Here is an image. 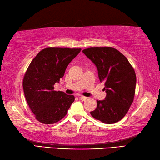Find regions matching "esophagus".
Listing matches in <instances>:
<instances>
[{
  "label": "esophagus",
  "instance_id": "34e87169",
  "mask_svg": "<svg viewBox=\"0 0 160 160\" xmlns=\"http://www.w3.org/2000/svg\"><path fill=\"white\" fill-rule=\"evenodd\" d=\"M79 97L80 100H81V101H86L87 99V97H84V96H82V95H79Z\"/></svg>",
  "mask_w": 160,
  "mask_h": 160
}]
</instances>
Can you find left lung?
<instances>
[{"mask_svg":"<svg viewBox=\"0 0 160 160\" xmlns=\"http://www.w3.org/2000/svg\"><path fill=\"white\" fill-rule=\"evenodd\" d=\"M96 65L98 78L104 82L107 95L97 101L92 116L106 124L118 122L128 112L136 92V75L126 57L117 49L90 47L82 51Z\"/></svg>","mask_w":160,"mask_h":160,"instance_id":"8db88e82","label":"left lung"}]
</instances>
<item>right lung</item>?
Segmentation results:
<instances>
[{"mask_svg": "<svg viewBox=\"0 0 160 160\" xmlns=\"http://www.w3.org/2000/svg\"><path fill=\"white\" fill-rule=\"evenodd\" d=\"M81 48L48 47L32 60L24 75L22 86L26 101L37 120L51 125L64 117L74 101L73 95L54 90L69 63Z\"/></svg>", "mask_w": 160, "mask_h": 160, "instance_id": "1", "label": "right lung"}]
</instances>
